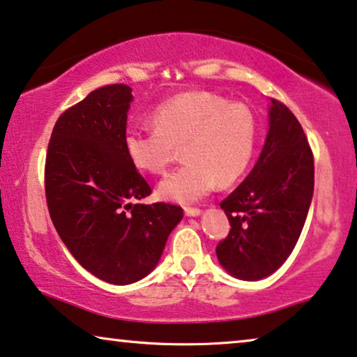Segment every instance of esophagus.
<instances>
[{"label": "esophagus", "instance_id": "obj_1", "mask_svg": "<svg viewBox=\"0 0 357 357\" xmlns=\"http://www.w3.org/2000/svg\"><path fill=\"white\" fill-rule=\"evenodd\" d=\"M184 213L188 216H199L200 215V208H195V206H188V208H184Z\"/></svg>", "mask_w": 357, "mask_h": 357}]
</instances>
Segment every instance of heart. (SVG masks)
Listing matches in <instances>:
<instances>
[{
	"label": "heart",
	"mask_w": 357,
	"mask_h": 357,
	"mask_svg": "<svg viewBox=\"0 0 357 357\" xmlns=\"http://www.w3.org/2000/svg\"><path fill=\"white\" fill-rule=\"evenodd\" d=\"M153 126H130L126 155L136 168L158 174L183 146L184 163L158 184V194L176 204H194L215 185H231L253 157L257 120L247 105L227 104L220 96L179 94L152 112Z\"/></svg>",
	"instance_id": "b5f03b06"
}]
</instances>
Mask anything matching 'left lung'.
Returning <instances> with one entry per match:
<instances>
[{
  "mask_svg": "<svg viewBox=\"0 0 357 357\" xmlns=\"http://www.w3.org/2000/svg\"><path fill=\"white\" fill-rule=\"evenodd\" d=\"M314 192V157L305 131L279 100L271 99L264 147L243 183L221 202L231 229L216 247L234 278L259 280L294 252Z\"/></svg>",
  "mask_w": 357,
  "mask_h": 357,
  "instance_id": "left-lung-1",
  "label": "left lung"
}]
</instances>
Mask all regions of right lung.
Masks as SVG:
<instances>
[{"instance_id": "1", "label": "right lung", "mask_w": 357, "mask_h": 357, "mask_svg": "<svg viewBox=\"0 0 357 357\" xmlns=\"http://www.w3.org/2000/svg\"><path fill=\"white\" fill-rule=\"evenodd\" d=\"M128 84L94 89L57 119L45 165L46 204L73 258L100 280L128 285L155 268L183 220L178 205L137 204L152 189L126 155Z\"/></svg>"}]
</instances>
